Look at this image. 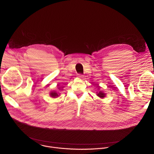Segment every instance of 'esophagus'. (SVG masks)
<instances>
[{"label":"esophagus","mask_w":154,"mask_h":154,"mask_svg":"<svg viewBox=\"0 0 154 154\" xmlns=\"http://www.w3.org/2000/svg\"><path fill=\"white\" fill-rule=\"evenodd\" d=\"M78 75V77L79 78H80V79H83L84 77H83V75H82V74H78L77 75Z\"/></svg>","instance_id":"obj_1"}]
</instances>
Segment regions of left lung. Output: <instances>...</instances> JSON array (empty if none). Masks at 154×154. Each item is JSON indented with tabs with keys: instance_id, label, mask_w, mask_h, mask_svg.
<instances>
[{
	"instance_id": "left-lung-1",
	"label": "left lung",
	"mask_w": 154,
	"mask_h": 154,
	"mask_svg": "<svg viewBox=\"0 0 154 154\" xmlns=\"http://www.w3.org/2000/svg\"><path fill=\"white\" fill-rule=\"evenodd\" d=\"M105 95H106V94L105 93H104L103 91H99L98 93H97V96H98V97H100V98H104L105 97Z\"/></svg>"
}]
</instances>
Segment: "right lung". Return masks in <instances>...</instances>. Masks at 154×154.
Here are the masks:
<instances>
[{"label": "right lung", "instance_id": "1", "mask_svg": "<svg viewBox=\"0 0 154 154\" xmlns=\"http://www.w3.org/2000/svg\"><path fill=\"white\" fill-rule=\"evenodd\" d=\"M59 95H60V94L58 93L57 92H56L55 91H52V92H51V93H50V96H51L52 97H54V98H55V97H58Z\"/></svg>", "mask_w": 154, "mask_h": 154}]
</instances>
